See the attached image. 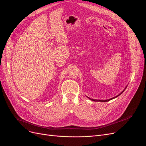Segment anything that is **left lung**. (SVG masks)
Segmentation results:
<instances>
[{
  "mask_svg": "<svg viewBox=\"0 0 146 146\" xmlns=\"http://www.w3.org/2000/svg\"><path fill=\"white\" fill-rule=\"evenodd\" d=\"M123 91H122V92L119 94V95H118V96H117L116 97H114V98H111V99H108V100H94V99H90V98H89L90 100H93V101H95V102H97V101H99V102H108V101H110V100H112V99H114V98H116L117 97H118V96H120L121 94H122L123 93Z\"/></svg>",
  "mask_w": 146,
  "mask_h": 146,
  "instance_id": "obj_1",
  "label": "left lung"
}]
</instances>
